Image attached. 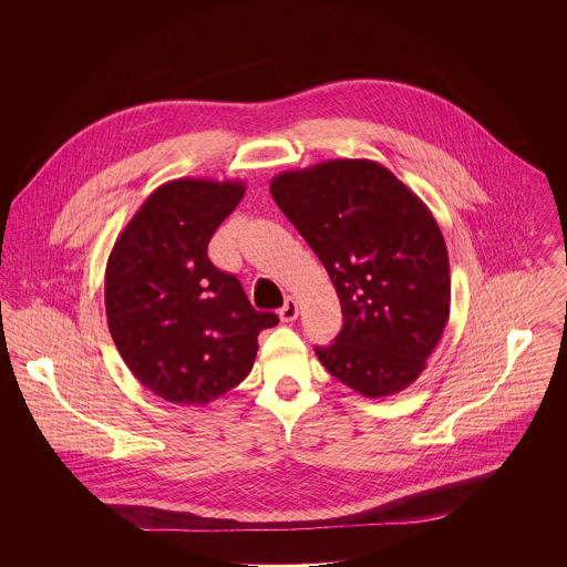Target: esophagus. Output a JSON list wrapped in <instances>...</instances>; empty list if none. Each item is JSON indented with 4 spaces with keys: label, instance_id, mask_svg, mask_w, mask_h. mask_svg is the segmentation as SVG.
<instances>
[{
    "label": "esophagus",
    "instance_id": "obj_1",
    "mask_svg": "<svg viewBox=\"0 0 567 567\" xmlns=\"http://www.w3.org/2000/svg\"><path fill=\"white\" fill-rule=\"evenodd\" d=\"M298 318V302L293 298H287L282 309H280V320L282 322H293Z\"/></svg>",
    "mask_w": 567,
    "mask_h": 567
}]
</instances>
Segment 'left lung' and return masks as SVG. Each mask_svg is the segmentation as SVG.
I'll return each mask as SVG.
<instances>
[{"mask_svg":"<svg viewBox=\"0 0 567 567\" xmlns=\"http://www.w3.org/2000/svg\"><path fill=\"white\" fill-rule=\"evenodd\" d=\"M269 189L342 305V331L316 347L322 367L364 398L404 391L451 316L449 251L431 209L369 158L289 169Z\"/></svg>","mask_w":567,"mask_h":567,"instance_id":"8db88e82","label":"left lung"}]
</instances>
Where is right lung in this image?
<instances>
[{
  "label": "right lung",
  "instance_id": "1",
  "mask_svg": "<svg viewBox=\"0 0 567 567\" xmlns=\"http://www.w3.org/2000/svg\"><path fill=\"white\" fill-rule=\"evenodd\" d=\"M243 196V181H169L147 196L107 258L110 336L132 375L165 402L203 406L238 386L254 367L258 333L278 324L207 258Z\"/></svg>",
  "mask_w": 567,
  "mask_h": 567
}]
</instances>
